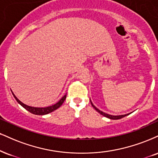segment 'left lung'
I'll use <instances>...</instances> for the list:
<instances>
[{
    "mask_svg": "<svg viewBox=\"0 0 158 158\" xmlns=\"http://www.w3.org/2000/svg\"><path fill=\"white\" fill-rule=\"evenodd\" d=\"M90 103H91V104H92L93 107H94V109L96 110V111L98 112V113H99L101 114V115H104V116L107 117V118H110V119H113V120H117V119L122 118L125 117V116H126V115H129V114H127V115H109V114H107V113H104V112L101 111V110H99L98 109H97V108H96V107H95V106L94 105V104H93V103H92V102H90Z\"/></svg>",
    "mask_w": 158,
    "mask_h": 158,
    "instance_id": "8db88e82",
    "label": "left lung"
}]
</instances>
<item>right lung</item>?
<instances>
[{
    "label": "right lung",
    "instance_id": "add662e5",
    "mask_svg": "<svg viewBox=\"0 0 158 158\" xmlns=\"http://www.w3.org/2000/svg\"><path fill=\"white\" fill-rule=\"evenodd\" d=\"M12 94H13V96H14V97L15 99H16L17 102H18V103L20 104L23 107L25 108L26 110H28V111L30 112L31 113L35 114V115H46V114L50 113H51V112L54 111L55 110L58 109V108L60 107L62 104H63V102H64V100H65V98H66V95H64L63 97L61 98V99L57 103L54 104V105H51V106H50V107H30V106H28V105H26V104H23V102H20V101L19 100L18 98L16 97V96H15V94H13V93H12Z\"/></svg>",
    "mask_w": 158,
    "mask_h": 158
}]
</instances>
